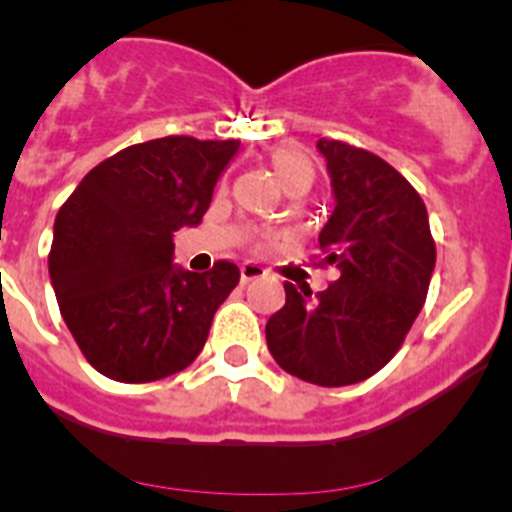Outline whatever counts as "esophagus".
Instances as JSON below:
<instances>
[{
	"label": "esophagus",
	"mask_w": 512,
	"mask_h": 512,
	"mask_svg": "<svg viewBox=\"0 0 512 512\" xmlns=\"http://www.w3.org/2000/svg\"><path fill=\"white\" fill-rule=\"evenodd\" d=\"M264 274H266L264 266L253 264V261H246V264H241V282L243 284H248V282H253V279L264 277Z\"/></svg>",
	"instance_id": "1"
}]
</instances>
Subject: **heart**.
Here are the masks:
<instances>
[{"instance_id": "1", "label": "heart", "mask_w": 512, "mask_h": 512, "mask_svg": "<svg viewBox=\"0 0 512 512\" xmlns=\"http://www.w3.org/2000/svg\"><path fill=\"white\" fill-rule=\"evenodd\" d=\"M269 166L274 176H277L279 187L287 194L297 192V189L307 192L312 179H315V166H312L310 156L297 146L274 148L269 153Z\"/></svg>"}]
</instances>
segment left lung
Wrapping results in <instances>:
<instances>
[{
	"mask_svg": "<svg viewBox=\"0 0 512 512\" xmlns=\"http://www.w3.org/2000/svg\"><path fill=\"white\" fill-rule=\"evenodd\" d=\"M318 151L336 200L318 243L341 279L315 297L284 282L287 302L266 323V346L292 377L346 387L397 354L423 310L436 243L428 210L400 171L341 140H318Z\"/></svg>",
	"mask_w": 512,
	"mask_h": 512,
	"instance_id": "8db88e82",
	"label": "left lung"
}]
</instances>
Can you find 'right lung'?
<instances>
[{
  "label": "right lung",
  "instance_id": "obj_1",
  "mask_svg": "<svg viewBox=\"0 0 512 512\" xmlns=\"http://www.w3.org/2000/svg\"><path fill=\"white\" fill-rule=\"evenodd\" d=\"M241 140L169 135L94 166L56 215L48 271L81 354L104 377L143 384L200 356L238 266L174 264V233L194 228Z\"/></svg>",
  "mask_w": 512,
  "mask_h": 512
}]
</instances>
